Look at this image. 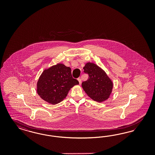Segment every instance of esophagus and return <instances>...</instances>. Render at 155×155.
Wrapping results in <instances>:
<instances>
[{"label":"esophagus","instance_id":"obj_1","mask_svg":"<svg viewBox=\"0 0 155 155\" xmlns=\"http://www.w3.org/2000/svg\"><path fill=\"white\" fill-rule=\"evenodd\" d=\"M78 82H79V84H81V79L79 78H78Z\"/></svg>","mask_w":155,"mask_h":155}]
</instances>
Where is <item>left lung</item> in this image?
<instances>
[{
  "instance_id": "8db88e82",
  "label": "left lung",
  "mask_w": 155,
  "mask_h": 155,
  "mask_svg": "<svg viewBox=\"0 0 155 155\" xmlns=\"http://www.w3.org/2000/svg\"><path fill=\"white\" fill-rule=\"evenodd\" d=\"M84 70V73L89 75L87 80L82 83L85 93L99 102L106 100L112 91V81L104 71L93 63H87Z\"/></svg>"
}]
</instances>
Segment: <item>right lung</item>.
<instances>
[{
  "label": "right lung",
  "instance_id": "right-lung-1",
  "mask_svg": "<svg viewBox=\"0 0 155 155\" xmlns=\"http://www.w3.org/2000/svg\"><path fill=\"white\" fill-rule=\"evenodd\" d=\"M79 82L73 78L71 68L58 64L44 71L38 82L39 96L48 103L56 104L65 98L71 88Z\"/></svg>",
  "mask_w": 155,
  "mask_h": 155
}]
</instances>
